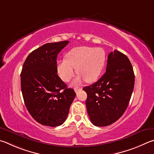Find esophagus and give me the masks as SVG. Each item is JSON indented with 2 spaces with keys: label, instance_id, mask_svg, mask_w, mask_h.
I'll return each mask as SVG.
<instances>
[{
  "label": "esophagus",
  "instance_id": "34e87169",
  "mask_svg": "<svg viewBox=\"0 0 154 154\" xmlns=\"http://www.w3.org/2000/svg\"><path fill=\"white\" fill-rule=\"evenodd\" d=\"M82 90V88H74V91L75 92V93H77L78 92H79V91H81Z\"/></svg>",
  "mask_w": 154,
  "mask_h": 154
}]
</instances>
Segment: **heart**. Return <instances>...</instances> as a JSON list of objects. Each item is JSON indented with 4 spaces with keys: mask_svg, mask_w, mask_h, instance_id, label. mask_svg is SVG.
<instances>
[{
    "mask_svg": "<svg viewBox=\"0 0 154 154\" xmlns=\"http://www.w3.org/2000/svg\"><path fill=\"white\" fill-rule=\"evenodd\" d=\"M66 59L58 61L57 71L65 82H69L76 73L80 75L75 84L81 82L82 79L87 82H93L98 79L106 61V53L101 48L81 47L72 48L66 54Z\"/></svg>",
    "mask_w": 154,
    "mask_h": 154,
    "instance_id": "heart-1",
    "label": "heart"
}]
</instances>
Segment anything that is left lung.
Returning <instances> with one entry per match:
<instances>
[{"mask_svg":"<svg viewBox=\"0 0 154 154\" xmlns=\"http://www.w3.org/2000/svg\"><path fill=\"white\" fill-rule=\"evenodd\" d=\"M133 68L128 58L114 50L107 57L106 72L97 82L83 88L91 122L97 126L112 125L122 116L133 93Z\"/></svg>","mask_w":154,"mask_h":154,"instance_id":"left-lung-1","label":"left lung"}]
</instances>
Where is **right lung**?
Instances as JSON below:
<instances>
[{
    "label": "right lung",
    "instance_id": "obj_1",
    "mask_svg": "<svg viewBox=\"0 0 154 154\" xmlns=\"http://www.w3.org/2000/svg\"><path fill=\"white\" fill-rule=\"evenodd\" d=\"M68 40L47 43L29 54L21 72L26 107L34 119L55 127L66 121L75 93L58 76L57 57Z\"/></svg>",
    "mask_w": 154,
    "mask_h": 154
}]
</instances>
